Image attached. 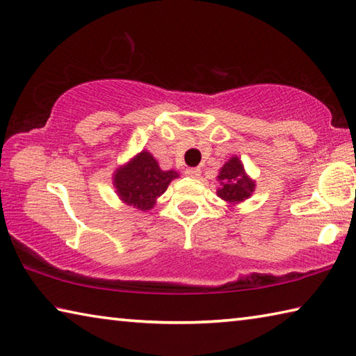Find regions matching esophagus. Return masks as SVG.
Masks as SVG:
<instances>
[{
	"instance_id": "34e87169",
	"label": "esophagus",
	"mask_w": 356,
	"mask_h": 356,
	"mask_svg": "<svg viewBox=\"0 0 356 356\" xmlns=\"http://www.w3.org/2000/svg\"><path fill=\"white\" fill-rule=\"evenodd\" d=\"M185 174H186V176H190V177H200L201 170H200V168H188V170L185 171Z\"/></svg>"
}]
</instances>
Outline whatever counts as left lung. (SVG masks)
I'll return each instance as SVG.
<instances>
[{
	"mask_svg": "<svg viewBox=\"0 0 356 356\" xmlns=\"http://www.w3.org/2000/svg\"><path fill=\"white\" fill-rule=\"evenodd\" d=\"M218 182L221 186L216 193L221 200L227 202H242L254 191V182H251L246 176L242 161L237 156H232L221 168Z\"/></svg>",
	"mask_w": 356,
	"mask_h": 356,
	"instance_id": "8db88e82",
	"label": "left lung"
}]
</instances>
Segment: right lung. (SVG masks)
<instances>
[{"label": "right lung", "mask_w": 356, "mask_h": 356, "mask_svg": "<svg viewBox=\"0 0 356 356\" xmlns=\"http://www.w3.org/2000/svg\"><path fill=\"white\" fill-rule=\"evenodd\" d=\"M176 177V171H161L154 156L143 150L129 165L116 171L114 186L125 204L140 210H149Z\"/></svg>", "instance_id": "1"}]
</instances>
